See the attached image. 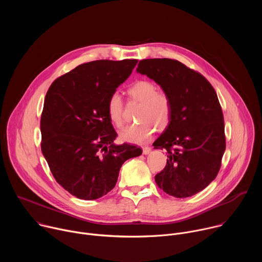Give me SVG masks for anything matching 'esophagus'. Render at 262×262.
I'll return each mask as SVG.
<instances>
[{
  "instance_id": "1",
  "label": "esophagus",
  "mask_w": 262,
  "mask_h": 262,
  "mask_svg": "<svg viewBox=\"0 0 262 262\" xmlns=\"http://www.w3.org/2000/svg\"><path fill=\"white\" fill-rule=\"evenodd\" d=\"M142 149H143V155H145V156L148 155V154H150V151H151V148L148 147V146H145Z\"/></svg>"
}]
</instances>
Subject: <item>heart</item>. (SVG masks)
<instances>
[{"instance_id": "b5f03b06", "label": "heart", "mask_w": 262, "mask_h": 262, "mask_svg": "<svg viewBox=\"0 0 262 262\" xmlns=\"http://www.w3.org/2000/svg\"><path fill=\"white\" fill-rule=\"evenodd\" d=\"M128 94L136 100L141 101L137 123L128 124L119 133L121 141L130 144H145L151 138L156 126L165 128L171 119L172 102L169 95L164 91L157 90V86L146 80L137 81L128 88ZM123 101L118 91L112 93L106 102V112L110 120L114 125L121 126Z\"/></svg>"}]
</instances>
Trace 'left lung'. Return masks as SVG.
I'll return each instance as SVG.
<instances>
[{"instance_id": "obj_1", "label": "left lung", "mask_w": 262, "mask_h": 262, "mask_svg": "<svg viewBox=\"0 0 262 262\" xmlns=\"http://www.w3.org/2000/svg\"><path fill=\"white\" fill-rule=\"evenodd\" d=\"M137 72L154 80L172 102L170 122L154 143L168 152L156 182L175 198L191 197L215 178L226 148L216 93L200 73L176 60L145 59Z\"/></svg>"}]
</instances>
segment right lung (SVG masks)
<instances>
[{"instance_id":"right-lung-1","label":"right lung","mask_w":262,"mask_h":262,"mask_svg":"<svg viewBox=\"0 0 262 262\" xmlns=\"http://www.w3.org/2000/svg\"><path fill=\"white\" fill-rule=\"evenodd\" d=\"M138 60H98L57 79L41 115V151L57 182L83 200H95L114 188L125 161L141 148L116 145L107 116L110 95L130 76Z\"/></svg>"}]
</instances>
